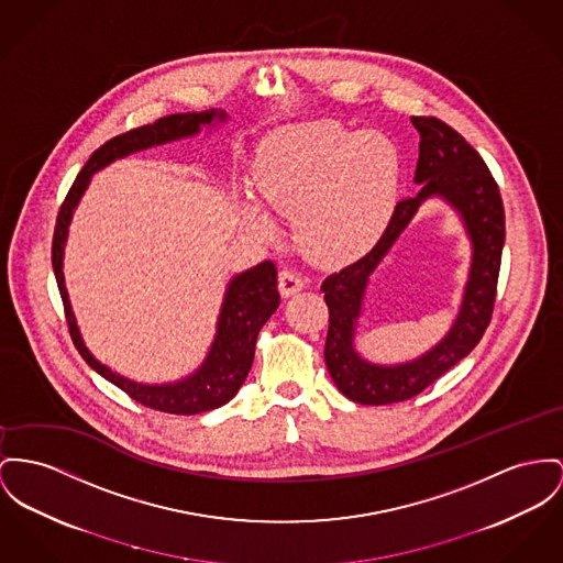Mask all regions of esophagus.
<instances>
[{"label": "esophagus", "mask_w": 563, "mask_h": 563, "mask_svg": "<svg viewBox=\"0 0 563 563\" xmlns=\"http://www.w3.org/2000/svg\"><path fill=\"white\" fill-rule=\"evenodd\" d=\"M302 286H305V282H302V277H300L297 271H290V268H284L282 273H279V292H282V297H292V295H297L299 290H302Z\"/></svg>", "instance_id": "obj_1"}]
</instances>
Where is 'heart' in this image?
I'll return each instance as SVG.
<instances>
[{"label": "heart", "instance_id": "b5f03b06", "mask_svg": "<svg viewBox=\"0 0 563 563\" xmlns=\"http://www.w3.org/2000/svg\"><path fill=\"white\" fill-rule=\"evenodd\" d=\"M401 175V155L377 132L309 121L273 132L258 150L254 181L264 205L295 218L302 252L318 263L365 256L388 224ZM243 220L261 236L275 224L258 205Z\"/></svg>", "mask_w": 563, "mask_h": 563}]
</instances>
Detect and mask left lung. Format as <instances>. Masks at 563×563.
<instances>
[{
    "label": "left lung",
    "instance_id": "1",
    "mask_svg": "<svg viewBox=\"0 0 563 563\" xmlns=\"http://www.w3.org/2000/svg\"><path fill=\"white\" fill-rule=\"evenodd\" d=\"M420 134L413 184L418 194L397 202L395 213L374 250L324 279L329 333L327 369L335 386L354 404L386 406L412 399L465 358L487 331L497 290L501 247L506 239L504 205L485 159L459 132L435 117H412ZM433 197L460 216L473 245V261L460 313L450 333L431 351L408 364L377 366L355 350V329L374 268L387 255L417 209Z\"/></svg>",
    "mask_w": 563,
    "mask_h": 563
}]
</instances>
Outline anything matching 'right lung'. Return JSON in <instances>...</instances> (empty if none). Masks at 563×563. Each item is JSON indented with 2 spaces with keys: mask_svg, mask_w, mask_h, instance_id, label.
Returning a JSON list of instances; mask_svg holds the SVG:
<instances>
[{
  "mask_svg": "<svg viewBox=\"0 0 563 563\" xmlns=\"http://www.w3.org/2000/svg\"><path fill=\"white\" fill-rule=\"evenodd\" d=\"M225 119L228 114L218 109H209L202 113L168 114L157 119L155 123L130 130L104 143L100 150L93 151V155L87 159V164L78 173L73 188L59 209L55 234H53V271L57 277L59 295L66 307V320H68L76 350L93 372L113 382L114 386L128 393L134 401L159 412L184 413V416L209 412V410L222 408L239 393L241 384L245 382V377L252 369L258 333L264 322L279 307L277 268L271 261H264L234 275L228 282L222 309L218 316L216 338L205 361L194 374L181 377L177 382H166V384H143L102 365L87 350L85 341L80 338L73 302L68 297L66 279H64V250L68 241V230H70L75 209L85 189L89 188L91 177L98 170L107 168L109 164H113L114 159L128 157L132 153L175 143L181 139H191L200 134L202 128H213L218 123H224Z\"/></svg>",
  "mask_w": 563,
  "mask_h": 563,
  "instance_id": "obj_1",
  "label": "right lung"
}]
</instances>
